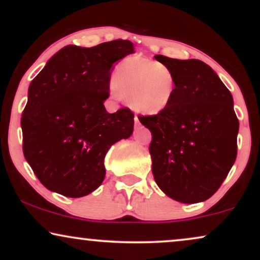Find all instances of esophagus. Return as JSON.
<instances>
[{"label": "esophagus", "mask_w": 260, "mask_h": 260, "mask_svg": "<svg viewBox=\"0 0 260 260\" xmlns=\"http://www.w3.org/2000/svg\"><path fill=\"white\" fill-rule=\"evenodd\" d=\"M134 119H135V126L140 127V126H141V122H140V119H138V117L135 116Z\"/></svg>", "instance_id": "esophagus-1"}]
</instances>
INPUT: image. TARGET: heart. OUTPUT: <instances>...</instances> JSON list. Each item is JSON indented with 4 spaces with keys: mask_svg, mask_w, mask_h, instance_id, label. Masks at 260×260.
<instances>
[{
    "mask_svg": "<svg viewBox=\"0 0 260 260\" xmlns=\"http://www.w3.org/2000/svg\"><path fill=\"white\" fill-rule=\"evenodd\" d=\"M112 86L135 111L156 115L172 103L176 79L167 65L151 59L130 56L117 65Z\"/></svg>",
    "mask_w": 260,
    "mask_h": 260,
    "instance_id": "1",
    "label": "heart"
}]
</instances>
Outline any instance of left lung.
Wrapping results in <instances>:
<instances>
[{
    "label": "left lung",
    "mask_w": 260,
    "mask_h": 260,
    "mask_svg": "<svg viewBox=\"0 0 260 260\" xmlns=\"http://www.w3.org/2000/svg\"><path fill=\"white\" fill-rule=\"evenodd\" d=\"M155 59L174 72L176 91L166 110L138 117L151 131L152 175L174 200L205 201L219 189L237 158L239 120L232 94L201 60Z\"/></svg>",
    "instance_id": "left-lung-1"
}]
</instances>
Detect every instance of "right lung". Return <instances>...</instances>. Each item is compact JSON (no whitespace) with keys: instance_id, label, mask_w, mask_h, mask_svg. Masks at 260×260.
Masks as SVG:
<instances>
[{"instance_id":"1","label":"right lung","mask_w":260,"mask_h":260,"mask_svg":"<svg viewBox=\"0 0 260 260\" xmlns=\"http://www.w3.org/2000/svg\"><path fill=\"white\" fill-rule=\"evenodd\" d=\"M129 40L91 48L69 45L31 80L21 117L24 158L39 181L67 198L101 186L112 144L131 136L134 112L105 110L113 63L134 53Z\"/></svg>"}]
</instances>
